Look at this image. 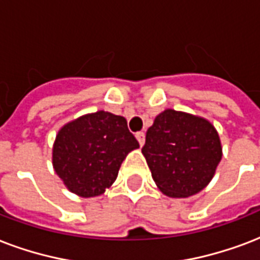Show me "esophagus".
Listing matches in <instances>:
<instances>
[{
  "label": "esophagus",
  "mask_w": 260,
  "mask_h": 260,
  "mask_svg": "<svg viewBox=\"0 0 260 260\" xmlns=\"http://www.w3.org/2000/svg\"><path fill=\"white\" fill-rule=\"evenodd\" d=\"M136 139H138L139 144L143 146L144 140H146V135H144V132H138V134H136Z\"/></svg>",
  "instance_id": "esophagus-1"
}]
</instances>
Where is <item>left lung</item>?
<instances>
[{"label": "left lung", "mask_w": 260, "mask_h": 260, "mask_svg": "<svg viewBox=\"0 0 260 260\" xmlns=\"http://www.w3.org/2000/svg\"><path fill=\"white\" fill-rule=\"evenodd\" d=\"M142 152L156 187L170 198L201 192L222 158L221 140L213 124L173 109L155 117Z\"/></svg>", "instance_id": "8db88e82"}]
</instances>
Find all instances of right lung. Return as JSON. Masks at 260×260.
Instances as JSON below:
<instances>
[{
    "mask_svg": "<svg viewBox=\"0 0 260 260\" xmlns=\"http://www.w3.org/2000/svg\"><path fill=\"white\" fill-rule=\"evenodd\" d=\"M138 140L126 120L99 110L65 124L55 136L53 168L69 191L92 198L116 181L122 161Z\"/></svg>",
    "mask_w": 260,
    "mask_h": 260,
    "instance_id": "obj_1",
    "label": "right lung"
}]
</instances>
